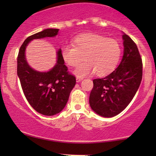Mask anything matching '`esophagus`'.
<instances>
[{
  "mask_svg": "<svg viewBox=\"0 0 156 156\" xmlns=\"http://www.w3.org/2000/svg\"><path fill=\"white\" fill-rule=\"evenodd\" d=\"M83 80V78H80V77H77L76 78V82H80L81 81V80Z\"/></svg>",
  "mask_w": 156,
  "mask_h": 156,
  "instance_id": "1",
  "label": "esophagus"
}]
</instances>
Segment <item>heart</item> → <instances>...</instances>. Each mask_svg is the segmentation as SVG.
I'll return each instance as SVG.
<instances>
[{
  "label": "heart",
  "instance_id": "obj_1",
  "mask_svg": "<svg viewBox=\"0 0 156 156\" xmlns=\"http://www.w3.org/2000/svg\"><path fill=\"white\" fill-rule=\"evenodd\" d=\"M73 45H65L62 58L68 65L76 67L77 76L83 77L95 73L105 76L115 69L121 55V48L116 39L96 34H82L73 39Z\"/></svg>",
  "mask_w": 156,
  "mask_h": 156
}]
</instances>
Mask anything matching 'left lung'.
Returning a JSON list of instances; mask_svg holds the SVG:
<instances>
[{"label": "left lung", "mask_w": 156, "mask_h": 156, "mask_svg": "<svg viewBox=\"0 0 156 156\" xmlns=\"http://www.w3.org/2000/svg\"><path fill=\"white\" fill-rule=\"evenodd\" d=\"M124 52L117 69L103 78L93 80L89 105L96 114L112 117L128 106L142 79V62L131 38L123 33Z\"/></svg>", "instance_id": "left-lung-1"}]
</instances>
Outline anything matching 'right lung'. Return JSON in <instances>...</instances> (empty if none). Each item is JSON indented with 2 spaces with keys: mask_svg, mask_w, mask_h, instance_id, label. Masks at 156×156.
<instances>
[{
  "mask_svg": "<svg viewBox=\"0 0 156 156\" xmlns=\"http://www.w3.org/2000/svg\"><path fill=\"white\" fill-rule=\"evenodd\" d=\"M58 30L47 28L28 37L20 48L17 56V76L25 97L32 108L46 116L55 115L63 110L76 85V77L67 72L62 49L56 52L55 66L48 72H39L30 67L26 58V50L31 41L55 37Z\"/></svg>",
  "mask_w": 156,
  "mask_h": 156,
  "instance_id": "right-lung-1",
  "label": "right lung"
}]
</instances>
